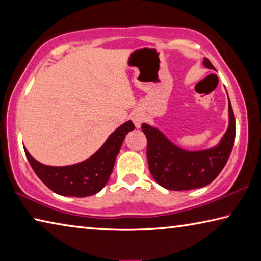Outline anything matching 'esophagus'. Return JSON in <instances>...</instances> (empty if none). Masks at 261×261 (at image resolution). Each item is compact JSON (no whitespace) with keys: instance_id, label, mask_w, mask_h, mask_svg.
<instances>
[{"instance_id":"34e87169","label":"esophagus","mask_w":261,"mask_h":261,"mask_svg":"<svg viewBox=\"0 0 261 261\" xmlns=\"http://www.w3.org/2000/svg\"><path fill=\"white\" fill-rule=\"evenodd\" d=\"M131 120H132V122L135 123V125H136L137 129H138V127H140L141 123L144 122L143 114H141L140 112H138V110H136V112H134V113L131 114Z\"/></svg>"}]
</instances>
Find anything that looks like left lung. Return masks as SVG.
Returning a JSON list of instances; mask_svg holds the SVG:
<instances>
[{
	"label": "left lung",
	"instance_id": "1",
	"mask_svg": "<svg viewBox=\"0 0 261 261\" xmlns=\"http://www.w3.org/2000/svg\"><path fill=\"white\" fill-rule=\"evenodd\" d=\"M204 65L213 69L208 59ZM229 125L215 147L204 151H185L167 138L160 130L143 123L141 130L147 138L149 171L158 184L168 190L182 191L208 185L226 166L235 143L236 123L230 101L228 103Z\"/></svg>",
	"mask_w": 261,
	"mask_h": 261
}]
</instances>
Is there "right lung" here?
<instances>
[{"mask_svg": "<svg viewBox=\"0 0 261 261\" xmlns=\"http://www.w3.org/2000/svg\"><path fill=\"white\" fill-rule=\"evenodd\" d=\"M135 129L131 121L118 126L106 143L87 160L72 166L53 167L42 165L24 148L31 167L42 183L61 196L88 197L102 190L108 182L115 160L127 132Z\"/></svg>", "mask_w": 261, "mask_h": 261, "instance_id": "add662e5", "label": "right lung"}]
</instances>
